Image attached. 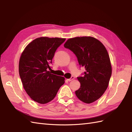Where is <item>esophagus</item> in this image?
<instances>
[{
    "label": "esophagus",
    "mask_w": 132,
    "mask_h": 132,
    "mask_svg": "<svg viewBox=\"0 0 132 132\" xmlns=\"http://www.w3.org/2000/svg\"><path fill=\"white\" fill-rule=\"evenodd\" d=\"M74 79V77L72 76L70 78V79H67V80H68V81H69V82H70V81H71L72 80H73Z\"/></svg>",
    "instance_id": "esophagus-1"
}]
</instances>
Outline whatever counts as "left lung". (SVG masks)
<instances>
[{
	"mask_svg": "<svg viewBox=\"0 0 132 132\" xmlns=\"http://www.w3.org/2000/svg\"><path fill=\"white\" fill-rule=\"evenodd\" d=\"M64 47L74 53L79 65L86 70L83 77L77 78L80 86L75 95L85 103L95 102L104 93L111 77L107 50L100 41L89 36L69 38Z\"/></svg>",
	"mask_w": 132,
	"mask_h": 132,
	"instance_id": "left-lung-1",
	"label": "left lung"
}]
</instances>
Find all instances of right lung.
<instances>
[{"mask_svg":"<svg viewBox=\"0 0 132 132\" xmlns=\"http://www.w3.org/2000/svg\"><path fill=\"white\" fill-rule=\"evenodd\" d=\"M66 38L42 37L30 43L22 53L19 71L23 87L35 102L52 101L64 83V78L51 74L50 64L58 47Z\"/></svg>","mask_w":132,"mask_h":132,"instance_id":"obj_1","label":"right lung"}]
</instances>
